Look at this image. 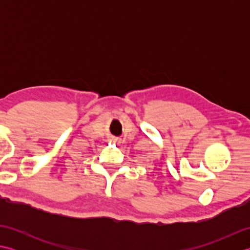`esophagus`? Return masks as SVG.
<instances>
[{
	"mask_svg": "<svg viewBox=\"0 0 250 250\" xmlns=\"http://www.w3.org/2000/svg\"><path fill=\"white\" fill-rule=\"evenodd\" d=\"M110 142H111V143H119V142H120V140H119V139H117V137H111V139H110Z\"/></svg>",
	"mask_w": 250,
	"mask_h": 250,
	"instance_id": "esophagus-1",
	"label": "esophagus"
}]
</instances>
